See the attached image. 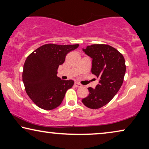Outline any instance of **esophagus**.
<instances>
[{
	"instance_id": "34e87169",
	"label": "esophagus",
	"mask_w": 149,
	"mask_h": 149,
	"mask_svg": "<svg viewBox=\"0 0 149 149\" xmlns=\"http://www.w3.org/2000/svg\"><path fill=\"white\" fill-rule=\"evenodd\" d=\"M74 85L76 86L77 87H83V85H82L81 83H77V82H76V83H74Z\"/></svg>"
}]
</instances>
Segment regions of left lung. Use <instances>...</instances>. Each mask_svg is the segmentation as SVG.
Segmentation results:
<instances>
[{"mask_svg": "<svg viewBox=\"0 0 149 149\" xmlns=\"http://www.w3.org/2000/svg\"><path fill=\"white\" fill-rule=\"evenodd\" d=\"M83 51L93 58L91 72L100 78V83L95 89L88 88L89 95L82 102L90 109H99L108 103L121 87L126 72L125 59L107 44H93Z\"/></svg>", "mask_w": 149, "mask_h": 149, "instance_id": "1", "label": "left lung"}]
</instances>
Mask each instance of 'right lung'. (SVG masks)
I'll return each instance as SVG.
<instances>
[{"label": "right lung", "instance_id": "1", "mask_svg": "<svg viewBox=\"0 0 149 149\" xmlns=\"http://www.w3.org/2000/svg\"><path fill=\"white\" fill-rule=\"evenodd\" d=\"M79 46L47 44L28 56L23 65V81L27 95L37 106L51 110L61 104L66 91L74 82L58 77V68L66 54Z\"/></svg>", "mask_w": 149, "mask_h": 149}]
</instances>
